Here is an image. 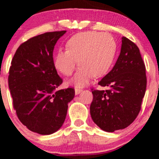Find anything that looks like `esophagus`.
<instances>
[{
	"label": "esophagus",
	"mask_w": 159,
	"mask_h": 159,
	"mask_svg": "<svg viewBox=\"0 0 159 159\" xmlns=\"http://www.w3.org/2000/svg\"><path fill=\"white\" fill-rule=\"evenodd\" d=\"M81 92H82V89H81L80 88H77V87H75V95H78V94L80 93Z\"/></svg>",
	"instance_id": "34e87169"
}]
</instances>
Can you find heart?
<instances>
[{
    "instance_id": "1",
    "label": "heart",
    "mask_w": 159,
    "mask_h": 159,
    "mask_svg": "<svg viewBox=\"0 0 159 159\" xmlns=\"http://www.w3.org/2000/svg\"><path fill=\"white\" fill-rule=\"evenodd\" d=\"M54 58V65L65 75H71L78 66L80 68L73 78L77 85H84L91 78L102 77L110 70L117 52V43L107 32L87 31L71 36Z\"/></svg>"
}]
</instances>
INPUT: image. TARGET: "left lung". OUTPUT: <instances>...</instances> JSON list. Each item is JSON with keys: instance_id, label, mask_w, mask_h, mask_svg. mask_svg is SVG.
<instances>
[{"instance_id": "left-lung-1", "label": "left lung", "mask_w": 159, "mask_h": 159, "mask_svg": "<svg viewBox=\"0 0 159 159\" xmlns=\"http://www.w3.org/2000/svg\"><path fill=\"white\" fill-rule=\"evenodd\" d=\"M98 84L110 89H92L90 113L94 123L107 132L128 127L141 110L147 88L145 64L134 42L122 38L121 52L116 64Z\"/></svg>"}]
</instances>
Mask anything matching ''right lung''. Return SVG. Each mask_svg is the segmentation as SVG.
Returning <instances> with one entry per match:
<instances>
[{"mask_svg": "<svg viewBox=\"0 0 159 159\" xmlns=\"http://www.w3.org/2000/svg\"><path fill=\"white\" fill-rule=\"evenodd\" d=\"M66 31L45 32L22 43L11 62L8 88L18 119L31 131L51 134L62 127L75 89L57 91L63 83L53 50Z\"/></svg>", "mask_w": 159, "mask_h": 159, "instance_id": "add662e5", "label": "right lung"}]
</instances>
